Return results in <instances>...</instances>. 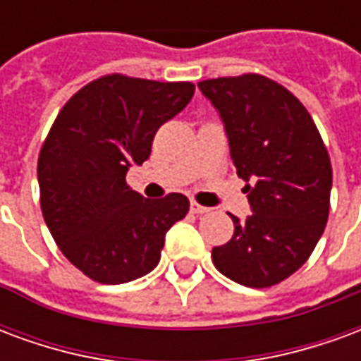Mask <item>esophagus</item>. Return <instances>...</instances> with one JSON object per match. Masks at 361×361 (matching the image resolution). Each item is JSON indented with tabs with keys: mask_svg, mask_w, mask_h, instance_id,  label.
Instances as JSON below:
<instances>
[{
	"mask_svg": "<svg viewBox=\"0 0 361 361\" xmlns=\"http://www.w3.org/2000/svg\"><path fill=\"white\" fill-rule=\"evenodd\" d=\"M189 209H191V212H193V214H204V212L211 211L209 207H203V204H199L197 201H191Z\"/></svg>",
	"mask_w": 361,
	"mask_h": 361,
	"instance_id": "esophagus-1",
	"label": "esophagus"
}]
</instances>
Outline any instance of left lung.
<instances>
[{
    "instance_id": "obj_1",
    "label": "left lung",
    "mask_w": 361,
    "mask_h": 361,
    "mask_svg": "<svg viewBox=\"0 0 361 361\" xmlns=\"http://www.w3.org/2000/svg\"><path fill=\"white\" fill-rule=\"evenodd\" d=\"M224 121L251 214H234V235L212 250L224 276L250 288L286 280L310 259L325 230L333 168L315 121L298 98L265 75L199 82Z\"/></svg>"
}]
</instances>
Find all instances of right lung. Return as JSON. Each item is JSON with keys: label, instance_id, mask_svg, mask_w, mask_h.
Wrapping results in <instances>:
<instances>
[{"label": "right lung", "instance_id": "add662e5", "mask_svg": "<svg viewBox=\"0 0 361 361\" xmlns=\"http://www.w3.org/2000/svg\"><path fill=\"white\" fill-rule=\"evenodd\" d=\"M195 92L188 81L104 75L59 110L38 157L40 207L51 238L100 284L141 279L160 261L164 235L189 211L188 197L145 199L126 173L150 157L158 127Z\"/></svg>", "mask_w": 361, "mask_h": 361}]
</instances>
